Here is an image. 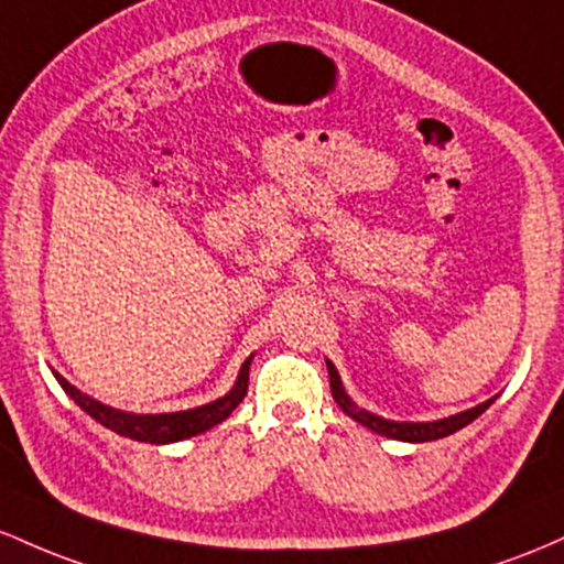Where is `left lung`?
<instances>
[{"label": "left lung", "instance_id": "1", "mask_svg": "<svg viewBox=\"0 0 564 564\" xmlns=\"http://www.w3.org/2000/svg\"><path fill=\"white\" fill-rule=\"evenodd\" d=\"M327 372H330L333 400L338 402V408L344 410L346 415H351L354 421L362 423V426L370 429V432L383 434V436H389V440H400V442H432V440H442V436H447V434L458 432V429L469 426L474 419H479V415H482L485 410L490 408L492 402H496V397H492V400L477 404V408L464 410V413H455V415H451V419H440V421H423V423L389 421V419H381V415L370 413V410L357 408V404L351 402V397L346 394L344 383H340L338 370H335V365L330 362V359H327Z\"/></svg>", "mask_w": 564, "mask_h": 564}]
</instances>
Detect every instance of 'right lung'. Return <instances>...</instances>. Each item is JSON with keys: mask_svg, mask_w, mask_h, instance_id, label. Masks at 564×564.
Here are the masks:
<instances>
[{"mask_svg": "<svg viewBox=\"0 0 564 564\" xmlns=\"http://www.w3.org/2000/svg\"><path fill=\"white\" fill-rule=\"evenodd\" d=\"M250 362L252 357L245 359L242 370H239L237 383L226 397L220 400L202 404L194 410H181V413H160V415H138V413H124V410L109 408V404L93 400V397L82 394L77 386H72L61 372L53 370L55 381L61 383V389L72 397L74 402L85 410L90 419H95L100 426L111 429V432L130 436L135 442H149V445H167V442H181L188 436L207 432V429L218 426L220 421H226L234 413L239 402L248 394V381H250Z\"/></svg>", "mask_w": 564, "mask_h": 564, "instance_id": "obj_1", "label": "right lung"}]
</instances>
